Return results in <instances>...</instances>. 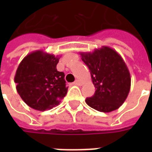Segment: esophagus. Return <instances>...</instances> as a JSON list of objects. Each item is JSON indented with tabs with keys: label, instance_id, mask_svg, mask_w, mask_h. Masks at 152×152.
I'll return each instance as SVG.
<instances>
[{
	"label": "esophagus",
	"instance_id": "1",
	"mask_svg": "<svg viewBox=\"0 0 152 152\" xmlns=\"http://www.w3.org/2000/svg\"><path fill=\"white\" fill-rule=\"evenodd\" d=\"M73 84H74V85H76V86H80V85H81V81H80V80H76Z\"/></svg>",
	"mask_w": 152,
	"mask_h": 152
}]
</instances>
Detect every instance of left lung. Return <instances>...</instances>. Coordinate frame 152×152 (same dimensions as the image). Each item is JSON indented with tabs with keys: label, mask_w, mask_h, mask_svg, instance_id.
<instances>
[{
	"label": "left lung",
	"mask_w": 152,
	"mask_h": 152,
	"mask_svg": "<svg viewBox=\"0 0 152 152\" xmlns=\"http://www.w3.org/2000/svg\"><path fill=\"white\" fill-rule=\"evenodd\" d=\"M81 59L89 67L95 94L86 103L99 112H110L121 107L130 90L129 71L115 50L102 46L93 52H80Z\"/></svg>",
	"instance_id": "obj_1"
}]
</instances>
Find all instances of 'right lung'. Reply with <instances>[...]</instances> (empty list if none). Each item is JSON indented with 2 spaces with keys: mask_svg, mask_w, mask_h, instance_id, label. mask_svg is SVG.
<instances>
[{
  "mask_svg": "<svg viewBox=\"0 0 152 152\" xmlns=\"http://www.w3.org/2000/svg\"><path fill=\"white\" fill-rule=\"evenodd\" d=\"M59 58L37 50L28 53L19 63L15 76L17 92L24 102L37 111L58 105L66 96L64 73L57 70Z\"/></svg>",
  "mask_w": 152,
  "mask_h": 152,
  "instance_id": "1",
  "label": "right lung"
}]
</instances>
